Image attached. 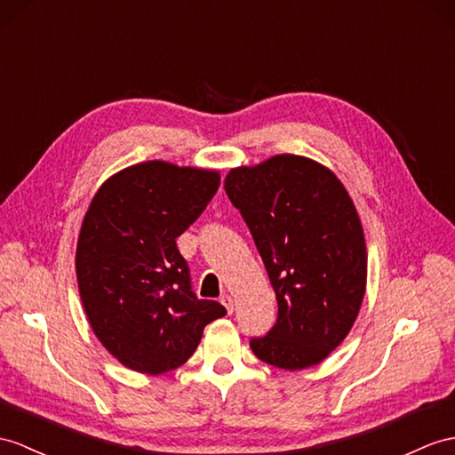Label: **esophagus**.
<instances>
[{"label": "esophagus", "mask_w": 455, "mask_h": 455, "mask_svg": "<svg viewBox=\"0 0 455 455\" xmlns=\"http://www.w3.org/2000/svg\"><path fill=\"white\" fill-rule=\"evenodd\" d=\"M221 305H224L226 308H228V313L231 315V313H234V297H231V295H221Z\"/></svg>", "instance_id": "34e87169"}]
</instances>
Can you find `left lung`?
I'll list each match as a JSON object with an SVG mask.
<instances>
[{"mask_svg":"<svg viewBox=\"0 0 455 455\" xmlns=\"http://www.w3.org/2000/svg\"><path fill=\"white\" fill-rule=\"evenodd\" d=\"M224 189L254 239L278 301L268 334L251 339L260 361L313 367L346 339L367 285V247L346 187L295 154L241 165Z\"/></svg>","mask_w":455,"mask_h":455,"instance_id":"1","label":"left lung"}]
</instances>
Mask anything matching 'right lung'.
I'll list each match as a JSON object with an SVG mask.
<instances>
[{"mask_svg": "<svg viewBox=\"0 0 455 455\" xmlns=\"http://www.w3.org/2000/svg\"><path fill=\"white\" fill-rule=\"evenodd\" d=\"M218 187V172L150 160L109 177L86 210L75 257L81 301L96 338L131 371L181 367L204 326L228 313L195 295L175 243Z\"/></svg>", "mask_w": 455, "mask_h": 455, "instance_id": "obj_1", "label": "right lung"}]
</instances>
